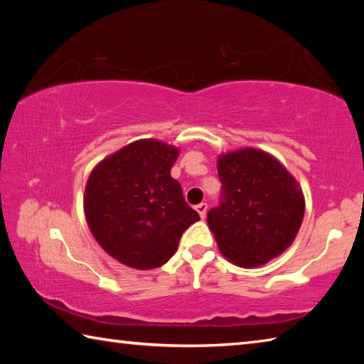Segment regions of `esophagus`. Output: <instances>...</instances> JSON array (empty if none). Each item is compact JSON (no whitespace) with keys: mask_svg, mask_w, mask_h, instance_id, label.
I'll use <instances>...</instances> for the list:
<instances>
[{"mask_svg":"<svg viewBox=\"0 0 364 364\" xmlns=\"http://www.w3.org/2000/svg\"><path fill=\"white\" fill-rule=\"evenodd\" d=\"M207 204L205 202H200L199 205H196V210L199 212V215H200V218H205V213H207Z\"/></svg>","mask_w":364,"mask_h":364,"instance_id":"34e87169","label":"esophagus"}]
</instances>
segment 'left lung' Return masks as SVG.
Wrapping results in <instances>:
<instances>
[{
  "label": "left lung",
  "instance_id": "left-lung-1",
  "mask_svg": "<svg viewBox=\"0 0 364 364\" xmlns=\"http://www.w3.org/2000/svg\"><path fill=\"white\" fill-rule=\"evenodd\" d=\"M220 205L207 213L220 252L242 268L281 255L297 236L305 199L295 178L268 152L245 147L218 157Z\"/></svg>",
  "mask_w": 364,
  "mask_h": 364
}]
</instances>
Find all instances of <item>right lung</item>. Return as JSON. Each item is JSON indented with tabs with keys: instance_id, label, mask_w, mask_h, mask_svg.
Returning a JSON list of instances; mask_svg holds the SVG:
<instances>
[{
	"instance_id": "obj_1",
	"label": "right lung",
	"mask_w": 364,
	"mask_h": 364,
	"mask_svg": "<svg viewBox=\"0 0 364 364\" xmlns=\"http://www.w3.org/2000/svg\"><path fill=\"white\" fill-rule=\"evenodd\" d=\"M178 154L162 141L139 139L91 171L83 199L86 223L101 247L127 267H162L181 234L199 220L170 175Z\"/></svg>"
}]
</instances>
